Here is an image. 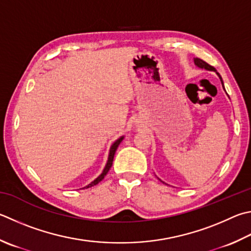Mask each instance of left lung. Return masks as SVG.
Segmentation results:
<instances>
[{"label":"left lung","mask_w":251,"mask_h":251,"mask_svg":"<svg viewBox=\"0 0 251 251\" xmlns=\"http://www.w3.org/2000/svg\"><path fill=\"white\" fill-rule=\"evenodd\" d=\"M194 63H195V66H198L199 68H202V69L209 70V71H215V72H216V69H215V68L212 67V66H209L207 62H205L204 60H202V59L195 58V59H194ZM216 74H217V75H218V76H220V79H221V81H222V84H223L222 76L220 75V74H218V72H216ZM223 88H224V84H223Z\"/></svg>","instance_id":"1"}]
</instances>
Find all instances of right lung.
Returning a JSON list of instances; mask_svg holds the SVG:
<instances>
[{"label":"right lung","instance_id":"obj_1","mask_svg":"<svg viewBox=\"0 0 251 251\" xmlns=\"http://www.w3.org/2000/svg\"><path fill=\"white\" fill-rule=\"evenodd\" d=\"M123 138H124V136H122V137L118 138V139L115 141V143H114V144L112 145V147H111V149H110V154H108V160H107V162H106V166H105V168H104L103 172H102L101 175H100V176L97 177V179H95L94 181L91 182L90 184H88L86 186H84L83 189H88V188H91V186L97 185L98 183H100V182H101V181L104 179V176H105L107 175V172L110 171L111 167H112V165H113L114 154H115V152H116V149H117V147H118V145H120V144L122 143Z\"/></svg>","mask_w":251,"mask_h":251}]
</instances>
